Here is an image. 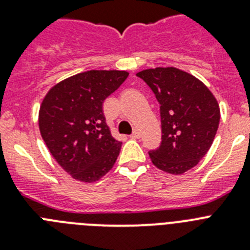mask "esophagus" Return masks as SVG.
<instances>
[{
    "mask_svg": "<svg viewBox=\"0 0 250 250\" xmlns=\"http://www.w3.org/2000/svg\"><path fill=\"white\" fill-rule=\"evenodd\" d=\"M140 131H139V130H134V131H132V134L131 135H130V138L131 139H139L140 138Z\"/></svg>",
    "mask_w": 250,
    "mask_h": 250,
    "instance_id": "1",
    "label": "esophagus"
}]
</instances>
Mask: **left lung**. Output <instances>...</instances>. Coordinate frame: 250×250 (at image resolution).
<instances>
[{"label": "left lung", "mask_w": 250, "mask_h": 250, "mask_svg": "<svg viewBox=\"0 0 250 250\" xmlns=\"http://www.w3.org/2000/svg\"><path fill=\"white\" fill-rule=\"evenodd\" d=\"M160 104L161 144L150 150L152 164L170 174L195 167L210 149L219 126L218 101L193 75L175 67H156L136 74Z\"/></svg>", "instance_id": "8db88e82"}]
</instances>
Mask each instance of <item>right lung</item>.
<instances>
[{"label":"right lung","instance_id":"right-lung-1","mask_svg":"<svg viewBox=\"0 0 250 250\" xmlns=\"http://www.w3.org/2000/svg\"><path fill=\"white\" fill-rule=\"evenodd\" d=\"M127 76L116 70L81 72L55 85L41 104V136L60 167L76 180L96 182L118 159L123 143L111 136L103 104Z\"/></svg>","mask_w":250,"mask_h":250}]
</instances>
